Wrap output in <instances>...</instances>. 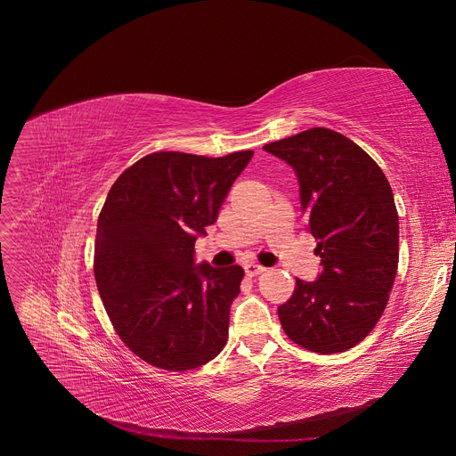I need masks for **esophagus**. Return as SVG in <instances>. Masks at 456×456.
Segmentation results:
<instances>
[{
    "mask_svg": "<svg viewBox=\"0 0 456 456\" xmlns=\"http://www.w3.org/2000/svg\"><path fill=\"white\" fill-rule=\"evenodd\" d=\"M264 271H265V267L257 265V264H254V262L245 264V273H247V276H257V274H262Z\"/></svg>",
    "mask_w": 456,
    "mask_h": 456,
    "instance_id": "34e87169",
    "label": "esophagus"
}]
</instances>
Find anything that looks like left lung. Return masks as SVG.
Returning a JSON list of instances; mask_svg holds the SVG:
<instances>
[{
  "label": "left lung",
  "mask_w": 456,
  "mask_h": 456,
  "mask_svg": "<svg viewBox=\"0 0 456 456\" xmlns=\"http://www.w3.org/2000/svg\"><path fill=\"white\" fill-rule=\"evenodd\" d=\"M298 178L321 274L278 306L286 336L312 353L353 349L386 310L399 265V215L382 168L356 142L312 127L264 146Z\"/></svg>",
  "instance_id": "obj_1"
}]
</instances>
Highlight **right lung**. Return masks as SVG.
<instances>
[{
    "instance_id": "right-lung-1",
    "label": "right lung",
    "mask_w": 456,
    "mask_h": 456,
    "mask_svg": "<svg viewBox=\"0 0 456 456\" xmlns=\"http://www.w3.org/2000/svg\"><path fill=\"white\" fill-rule=\"evenodd\" d=\"M252 156L154 151L110 189L98 216L94 278L115 332L146 363L189 371L226 345L245 271L194 265V241L216 221Z\"/></svg>"
}]
</instances>
